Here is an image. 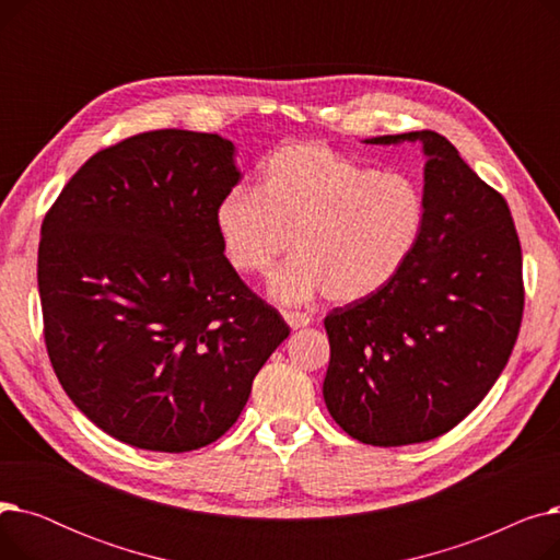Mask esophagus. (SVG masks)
Instances as JSON below:
<instances>
[{
  "instance_id": "esophagus-1",
  "label": "esophagus",
  "mask_w": 560,
  "mask_h": 560,
  "mask_svg": "<svg viewBox=\"0 0 560 560\" xmlns=\"http://www.w3.org/2000/svg\"><path fill=\"white\" fill-rule=\"evenodd\" d=\"M283 319L288 322L290 329H304L311 325V315L306 313H298V311H285Z\"/></svg>"
}]
</instances>
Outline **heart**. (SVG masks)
Wrapping results in <instances>:
<instances>
[{
	"label": "heart",
	"mask_w": 560,
	"mask_h": 560,
	"mask_svg": "<svg viewBox=\"0 0 560 560\" xmlns=\"http://www.w3.org/2000/svg\"><path fill=\"white\" fill-rule=\"evenodd\" d=\"M427 220L420 184L319 142L285 144L260 165L256 192L235 188L215 209L222 252L238 275H265L281 304L325 295L357 304L390 285L416 254Z\"/></svg>",
	"instance_id": "1"
}]
</instances>
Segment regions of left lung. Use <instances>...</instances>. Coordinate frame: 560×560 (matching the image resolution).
Wrapping results in <instances>:
<instances>
[{
	"label": "left lung",
	"mask_w": 560,
	"mask_h": 560,
	"mask_svg": "<svg viewBox=\"0 0 560 560\" xmlns=\"http://www.w3.org/2000/svg\"><path fill=\"white\" fill-rule=\"evenodd\" d=\"M422 142L420 245L374 298L325 317V401L345 433L374 447L427 443L479 406L509 363L522 311V249L506 199L435 131Z\"/></svg>",
	"instance_id": "obj_1"
}]
</instances>
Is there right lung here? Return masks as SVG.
Listing matches in <instances>:
<instances>
[{"label": "right lung", "mask_w": 560, "mask_h": 560, "mask_svg": "<svg viewBox=\"0 0 560 560\" xmlns=\"http://www.w3.org/2000/svg\"><path fill=\"white\" fill-rule=\"evenodd\" d=\"M238 182L231 140L147 131L88 159L43 220L51 368L120 443L170 454L215 443L290 334L222 252L215 209Z\"/></svg>", "instance_id": "1"}]
</instances>
